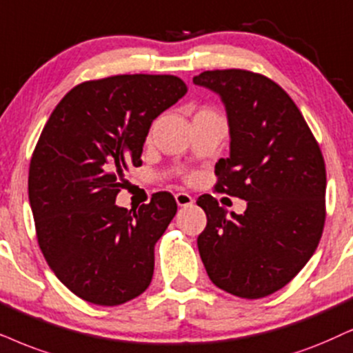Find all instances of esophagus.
<instances>
[{
  "mask_svg": "<svg viewBox=\"0 0 353 353\" xmlns=\"http://www.w3.org/2000/svg\"><path fill=\"white\" fill-rule=\"evenodd\" d=\"M174 199H176L179 207H189V205L194 203V199H192L189 194H185V192H177V194L174 195Z\"/></svg>",
  "mask_w": 353,
  "mask_h": 353,
  "instance_id": "1",
  "label": "esophagus"
}]
</instances>
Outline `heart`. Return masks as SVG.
I'll list each match as a JSON object with an SVG mask.
<instances>
[{"mask_svg":"<svg viewBox=\"0 0 353 353\" xmlns=\"http://www.w3.org/2000/svg\"><path fill=\"white\" fill-rule=\"evenodd\" d=\"M197 114H213V112H210V110L203 109V110H200V112H197Z\"/></svg>","mask_w":353,"mask_h":353,"instance_id":"b5f03b06","label":"heart"}]
</instances>
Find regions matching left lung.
I'll return each mask as SVG.
<instances>
[{
  "label": "left lung",
  "instance_id": "1",
  "mask_svg": "<svg viewBox=\"0 0 353 353\" xmlns=\"http://www.w3.org/2000/svg\"><path fill=\"white\" fill-rule=\"evenodd\" d=\"M194 84L216 92L230 127V156L215 166L216 190L246 212L199 197L207 226L197 246L218 288L256 300L283 288L318 248L325 218V168L295 102L272 79L246 70L203 71Z\"/></svg>",
  "mask_w": 353,
  "mask_h": 353
}]
</instances>
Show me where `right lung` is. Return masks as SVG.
<instances>
[{"mask_svg":"<svg viewBox=\"0 0 353 353\" xmlns=\"http://www.w3.org/2000/svg\"><path fill=\"white\" fill-rule=\"evenodd\" d=\"M171 74H119L78 84L43 127L29 169L39 246L74 295L117 306L150 287L154 246L176 215L158 192L135 212L119 207V179L141 166L151 123L185 96Z\"/></svg>","mask_w":353,"mask_h":353,"instance_id":"obj_1","label":"right lung"}]
</instances>
